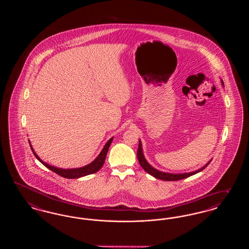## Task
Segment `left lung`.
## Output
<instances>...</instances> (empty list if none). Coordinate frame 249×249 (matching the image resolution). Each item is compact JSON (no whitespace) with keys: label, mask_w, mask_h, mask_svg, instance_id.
Wrapping results in <instances>:
<instances>
[{"label":"left lung","mask_w":249,"mask_h":249,"mask_svg":"<svg viewBox=\"0 0 249 249\" xmlns=\"http://www.w3.org/2000/svg\"><path fill=\"white\" fill-rule=\"evenodd\" d=\"M221 82H222V85L224 86L222 80H221ZM137 158H138V160H139L140 165L142 166V169H143L147 174L151 175V176L154 177L155 178H158V179H160V180H163V181H177V180H181V179H184V178H190L191 176L196 175L197 173H200L203 169H205V168L207 167V165L211 162V160H210L205 165L202 166L201 168L196 170V171L190 172V173L173 174V173L161 172V171L157 170L153 166L150 165V164L147 162V160H145L144 155H143V152H142V142H141V140H139V145H138V150H137Z\"/></svg>","instance_id":"left-lung-1"}]
</instances>
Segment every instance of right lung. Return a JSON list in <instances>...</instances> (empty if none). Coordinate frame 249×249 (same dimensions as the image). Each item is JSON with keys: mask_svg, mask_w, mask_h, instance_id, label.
I'll return each instance as SVG.
<instances>
[{"mask_svg": "<svg viewBox=\"0 0 249 249\" xmlns=\"http://www.w3.org/2000/svg\"><path fill=\"white\" fill-rule=\"evenodd\" d=\"M114 137L110 138L107 143L105 144L104 148L102 149V151L100 152V154L98 155V157L95 159L92 162H90L89 164L88 165L83 166V167H80V168H73V169H62V168H58V167H55V166L49 165L47 162L43 161L39 157L38 155L36 154V151L34 150L31 142H30V145H31V149L33 151V153L35 154L36 157V159L44 165L46 166L47 168H48L49 170L53 171L54 173L58 174L60 177L64 178H70V179H73V178H82V177H86V176H89V175H91V174H94L96 172H98L103 165L105 163V160H106V158H107V152H108V149H109V146L111 144V142L113 141Z\"/></svg>", "mask_w": 249, "mask_h": 249, "instance_id": "add662e5", "label": "right lung"}]
</instances>
